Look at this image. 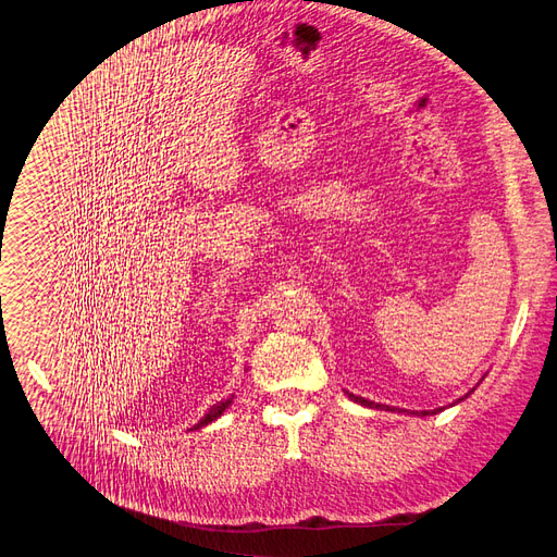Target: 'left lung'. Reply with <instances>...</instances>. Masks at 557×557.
<instances>
[{
  "mask_svg": "<svg viewBox=\"0 0 557 557\" xmlns=\"http://www.w3.org/2000/svg\"><path fill=\"white\" fill-rule=\"evenodd\" d=\"M350 399L355 401V404H361V406H366V408H374V410H387V412H394V410H399V408H389V406H381V404H374V401H368V399H363V396H355V394H348ZM458 401H462V399H458ZM443 408H438V410H425V412H410V414H421V417H428V414H438ZM399 412H408V410H399Z\"/></svg>",
  "mask_w": 557,
  "mask_h": 557,
  "instance_id": "obj_1",
  "label": "left lung"
}]
</instances>
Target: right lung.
<instances>
[{
	"label": "right lung",
	"mask_w": 557,
	"mask_h": 557,
	"mask_svg": "<svg viewBox=\"0 0 557 557\" xmlns=\"http://www.w3.org/2000/svg\"><path fill=\"white\" fill-rule=\"evenodd\" d=\"M231 399H233V396H231ZM231 399H226V401H220V404H215V406H211V410L200 419V423L198 425H194L191 430H198V428H205V425H209L211 421H215L228 406H231Z\"/></svg>",
	"instance_id": "right-lung-1"
}]
</instances>
